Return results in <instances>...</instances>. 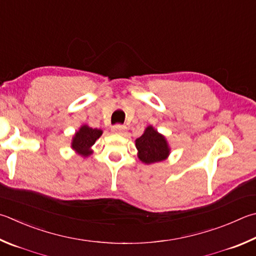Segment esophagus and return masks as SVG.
Instances as JSON below:
<instances>
[{"instance_id":"34e87169","label":"esophagus","mask_w":256,"mask_h":256,"mask_svg":"<svg viewBox=\"0 0 256 256\" xmlns=\"http://www.w3.org/2000/svg\"><path fill=\"white\" fill-rule=\"evenodd\" d=\"M125 130H126V128H125V125H122V124H116L112 128V131L114 133H118V134H123L125 132Z\"/></svg>"}]
</instances>
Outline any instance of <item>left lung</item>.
I'll return each mask as SVG.
<instances>
[{"label":"left lung","mask_w":256,"mask_h":256,"mask_svg":"<svg viewBox=\"0 0 256 256\" xmlns=\"http://www.w3.org/2000/svg\"><path fill=\"white\" fill-rule=\"evenodd\" d=\"M136 146L138 150V158L146 164L164 160L169 154L168 143L164 136L152 126L146 128V132L136 138Z\"/></svg>","instance_id":"8db88e82"}]
</instances>
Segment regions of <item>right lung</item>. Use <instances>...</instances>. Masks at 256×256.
<instances>
[{
  "mask_svg": "<svg viewBox=\"0 0 256 256\" xmlns=\"http://www.w3.org/2000/svg\"><path fill=\"white\" fill-rule=\"evenodd\" d=\"M102 133L103 132L98 128H92L90 126H87V125H84V126L80 128V131L75 134V136H74L72 146V148H75L80 154L87 156L92 153L90 148L96 142L97 138L102 136Z\"/></svg>",
  "mask_w": 256,
  "mask_h": 256,
  "instance_id": "add662e5",
  "label": "right lung"
}]
</instances>
